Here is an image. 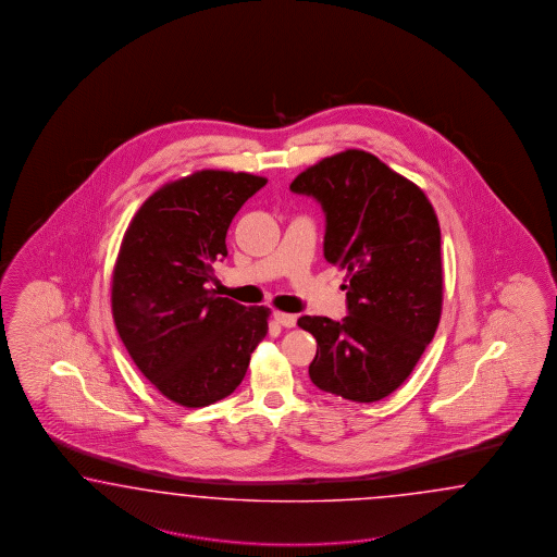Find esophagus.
I'll use <instances>...</instances> for the list:
<instances>
[{
	"instance_id": "esophagus-1",
	"label": "esophagus",
	"mask_w": 557,
	"mask_h": 557,
	"mask_svg": "<svg viewBox=\"0 0 557 557\" xmlns=\"http://www.w3.org/2000/svg\"><path fill=\"white\" fill-rule=\"evenodd\" d=\"M273 321L277 322V324H282V326H286V329H292V326H296V314L275 310V312H273Z\"/></svg>"
}]
</instances>
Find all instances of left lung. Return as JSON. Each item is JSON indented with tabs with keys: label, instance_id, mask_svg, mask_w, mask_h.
I'll use <instances>...</instances> for the list:
<instances>
[{
	"label": "left lung",
	"instance_id": "obj_1",
	"mask_svg": "<svg viewBox=\"0 0 557 557\" xmlns=\"http://www.w3.org/2000/svg\"><path fill=\"white\" fill-rule=\"evenodd\" d=\"M326 214L324 257L347 271L343 321L300 317L317 338V388L377 403L398 388L435 337L443 308L437 214L421 187L361 149L324 157L289 186Z\"/></svg>",
	"mask_w": 557,
	"mask_h": 557
}]
</instances>
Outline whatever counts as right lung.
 <instances>
[{"mask_svg": "<svg viewBox=\"0 0 557 557\" xmlns=\"http://www.w3.org/2000/svg\"><path fill=\"white\" fill-rule=\"evenodd\" d=\"M268 184L202 169L169 182L136 210L112 271V317L136 368L165 398L202 408L231 396L268 335V306L214 296L206 282L226 257L240 206Z\"/></svg>", "mask_w": 557, "mask_h": 557, "instance_id": "add662e5", "label": "right lung"}]
</instances>
